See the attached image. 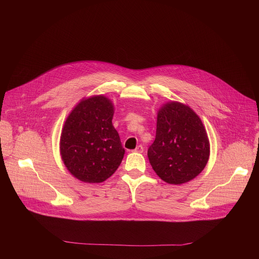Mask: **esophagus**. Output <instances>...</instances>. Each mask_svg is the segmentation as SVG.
<instances>
[{"mask_svg": "<svg viewBox=\"0 0 259 259\" xmlns=\"http://www.w3.org/2000/svg\"><path fill=\"white\" fill-rule=\"evenodd\" d=\"M135 153H142L143 152V146L142 145H137L136 149L134 150Z\"/></svg>", "mask_w": 259, "mask_h": 259, "instance_id": "1", "label": "esophagus"}]
</instances>
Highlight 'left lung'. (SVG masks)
I'll list each match as a JSON object with an SVG mask.
<instances>
[{
	"instance_id": "8db88e82",
	"label": "left lung",
	"mask_w": 259,
	"mask_h": 259,
	"mask_svg": "<svg viewBox=\"0 0 259 259\" xmlns=\"http://www.w3.org/2000/svg\"><path fill=\"white\" fill-rule=\"evenodd\" d=\"M209 153L206 130L191 107L169 102L159 110L156 138L147 157L162 180L170 184L192 180L205 168Z\"/></svg>"
}]
</instances>
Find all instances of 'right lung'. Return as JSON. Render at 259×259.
<instances>
[{
    "label": "right lung",
    "instance_id": "1",
    "mask_svg": "<svg viewBox=\"0 0 259 259\" xmlns=\"http://www.w3.org/2000/svg\"><path fill=\"white\" fill-rule=\"evenodd\" d=\"M114 106L104 96L82 100L67 117L60 138V154L78 179L98 183L112 176L125 150L112 120Z\"/></svg>",
    "mask_w": 259,
    "mask_h": 259
}]
</instances>
